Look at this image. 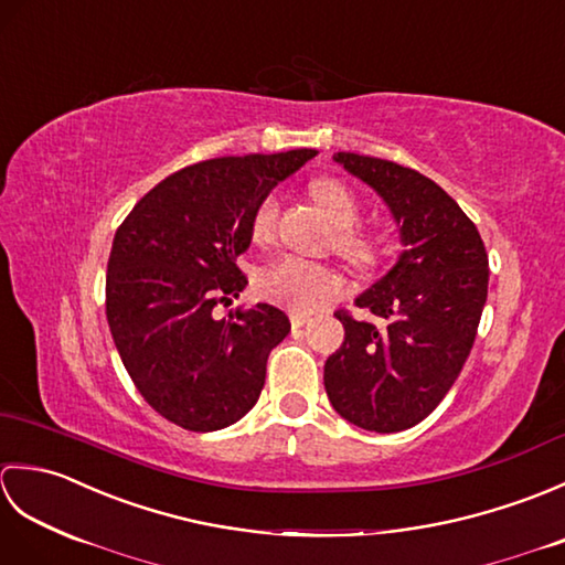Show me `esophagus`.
Returning a JSON list of instances; mask_svg holds the SVG:
<instances>
[{
    "mask_svg": "<svg viewBox=\"0 0 565 565\" xmlns=\"http://www.w3.org/2000/svg\"><path fill=\"white\" fill-rule=\"evenodd\" d=\"M289 320H291L294 328H303V326H308V322H310V316H308V313H301V310H291Z\"/></svg>",
    "mask_w": 565,
    "mask_h": 565,
    "instance_id": "obj_1",
    "label": "esophagus"
}]
</instances>
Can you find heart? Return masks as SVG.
<instances>
[{"label": "heart", "mask_w": 565, "mask_h": 565, "mask_svg": "<svg viewBox=\"0 0 565 565\" xmlns=\"http://www.w3.org/2000/svg\"><path fill=\"white\" fill-rule=\"evenodd\" d=\"M313 196L326 209L330 221L338 225L332 237L334 255L342 257L356 271H376L383 262V243L374 233L356 225L362 218V201H359L356 191L342 179L328 177L318 179L313 184ZM279 215V191L271 189L252 209L249 237L257 245H269L276 237ZM257 289L274 303L289 306L294 310H310L334 301L342 294V279L338 271L326 267V264L286 255L259 274Z\"/></svg>", "instance_id": "b5f03b06"}]
</instances>
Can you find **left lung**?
I'll use <instances>...</instances> for the list:
<instances>
[{"label": "left lung", "instance_id": "1", "mask_svg": "<svg viewBox=\"0 0 565 565\" xmlns=\"http://www.w3.org/2000/svg\"><path fill=\"white\" fill-rule=\"evenodd\" d=\"M388 203L407 249L356 306L338 310L344 342L326 362V391L352 425L391 435L415 427L459 379L488 298V252L447 191L398 162L338 152Z\"/></svg>", "mask_w": 565, "mask_h": 565}]
</instances>
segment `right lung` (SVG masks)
I'll return each mask as SVG.
<instances>
[{
    "mask_svg": "<svg viewBox=\"0 0 565 565\" xmlns=\"http://www.w3.org/2000/svg\"><path fill=\"white\" fill-rule=\"evenodd\" d=\"M318 150L215 158L170 174L114 235L106 320L121 362L152 411L189 431L237 423L257 403L269 352L291 330L269 303L213 318L247 286L257 201Z\"/></svg>",
    "mask_w": 565,
    "mask_h": 565,
    "instance_id": "add662e5",
    "label": "right lung"
}]
</instances>
